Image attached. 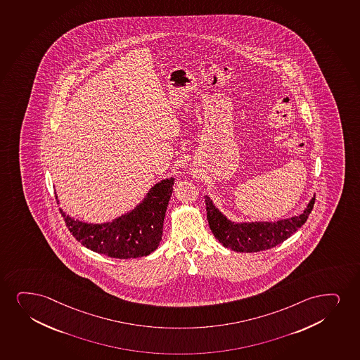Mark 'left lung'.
I'll list each match as a JSON object with an SVG mask.
<instances>
[{
    "instance_id": "obj_1",
    "label": "left lung",
    "mask_w": 360,
    "mask_h": 360,
    "mask_svg": "<svg viewBox=\"0 0 360 360\" xmlns=\"http://www.w3.org/2000/svg\"><path fill=\"white\" fill-rule=\"evenodd\" d=\"M205 202L210 229L224 248L236 252H258L281 244L301 228L311 214L315 196L297 217L274 223H233L218 211L209 196H205Z\"/></svg>"
}]
</instances>
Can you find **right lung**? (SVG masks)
I'll list each match as a JSON object with an SVG mask.
<instances>
[{"instance_id":"obj_1","label":"right lung","mask_w":360,"mask_h":360,"mask_svg":"<svg viewBox=\"0 0 360 360\" xmlns=\"http://www.w3.org/2000/svg\"><path fill=\"white\" fill-rule=\"evenodd\" d=\"M174 184V178L158 183L142 204L110 223L87 224L72 219L62 210L60 213L72 236L94 252L122 259L148 256L160 244Z\"/></svg>"}]
</instances>
